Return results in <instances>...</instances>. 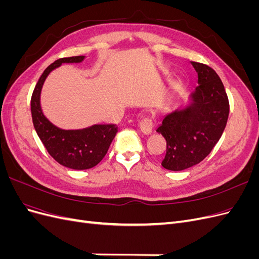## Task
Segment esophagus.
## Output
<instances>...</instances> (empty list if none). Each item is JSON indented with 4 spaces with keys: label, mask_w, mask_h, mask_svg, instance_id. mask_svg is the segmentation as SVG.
Segmentation results:
<instances>
[{
    "label": "esophagus",
    "mask_w": 259,
    "mask_h": 259,
    "mask_svg": "<svg viewBox=\"0 0 259 259\" xmlns=\"http://www.w3.org/2000/svg\"><path fill=\"white\" fill-rule=\"evenodd\" d=\"M139 126L145 135H150L152 133V122L149 119H143L139 123Z\"/></svg>",
    "instance_id": "34e87169"
}]
</instances>
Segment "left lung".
<instances>
[{
  "label": "left lung",
  "instance_id": "1",
  "mask_svg": "<svg viewBox=\"0 0 259 259\" xmlns=\"http://www.w3.org/2000/svg\"><path fill=\"white\" fill-rule=\"evenodd\" d=\"M198 86L185 106L163 116L156 132L166 140L162 166L183 170L204 160L222 137L229 115V101L221 77L210 67L190 61Z\"/></svg>",
  "mask_w": 259,
  "mask_h": 259
}]
</instances>
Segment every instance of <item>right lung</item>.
I'll list each match as a JSON object with an SVG mask.
<instances>
[{"label": "right lung", "mask_w": 259, "mask_h": 259, "mask_svg": "<svg viewBox=\"0 0 259 259\" xmlns=\"http://www.w3.org/2000/svg\"><path fill=\"white\" fill-rule=\"evenodd\" d=\"M85 56L60 58L44 70L31 97V114L37 136L46 150L61 165L72 169H88L104 159L117 133L114 124H93L91 126L64 130L53 124L43 113L41 93L50 73L62 64H80Z\"/></svg>", "instance_id": "obj_1"}]
</instances>
